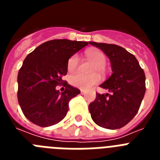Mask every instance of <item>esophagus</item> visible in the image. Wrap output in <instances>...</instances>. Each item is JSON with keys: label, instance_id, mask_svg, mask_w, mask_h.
Instances as JSON below:
<instances>
[{"label": "esophagus", "instance_id": "obj_1", "mask_svg": "<svg viewBox=\"0 0 160 160\" xmlns=\"http://www.w3.org/2000/svg\"><path fill=\"white\" fill-rule=\"evenodd\" d=\"M81 94H86V91H85V90H81Z\"/></svg>", "mask_w": 160, "mask_h": 160}]
</instances>
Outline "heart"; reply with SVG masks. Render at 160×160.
I'll list each match as a JSON object with an SVG mask.
<instances>
[{"mask_svg":"<svg viewBox=\"0 0 160 160\" xmlns=\"http://www.w3.org/2000/svg\"><path fill=\"white\" fill-rule=\"evenodd\" d=\"M87 58L94 64L91 69L92 73H98L104 75L106 73V64L107 62V55L99 49H88L86 52ZM79 59L78 55L73 54L67 62V70L70 73H73L78 67ZM70 82L73 87H78L81 90H88L94 85L99 82V77L96 73L90 75H83L81 73H76L70 76Z\"/></svg>","mask_w":160,"mask_h":160,"instance_id":"b5f03b06","label":"heart"}]
</instances>
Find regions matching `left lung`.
I'll return each mask as SVG.
<instances>
[{
	"label": "left lung",
	"mask_w": 160,
	"mask_h": 160,
	"mask_svg": "<svg viewBox=\"0 0 160 160\" xmlns=\"http://www.w3.org/2000/svg\"><path fill=\"white\" fill-rule=\"evenodd\" d=\"M109 58L113 73L99 86L111 92L96 93L89 105L91 118L107 129L121 128L136 115L146 91L145 73L136 58L124 48L114 44L89 42Z\"/></svg>",
	"instance_id": "8db88e82"
}]
</instances>
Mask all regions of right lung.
I'll return each instance as SVG.
<instances>
[{
	"label": "right lung",
	"instance_id": "1",
	"mask_svg": "<svg viewBox=\"0 0 160 160\" xmlns=\"http://www.w3.org/2000/svg\"><path fill=\"white\" fill-rule=\"evenodd\" d=\"M87 45V42L54 39L38 46L25 58L18 72V98L30 122L46 128L66 117L69 102L80 90L63 81L62 76L67 73L68 59ZM58 84L66 87L62 93L56 90Z\"/></svg>",
	"mask_w": 160,
	"mask_h": 160
}]
</instances>
